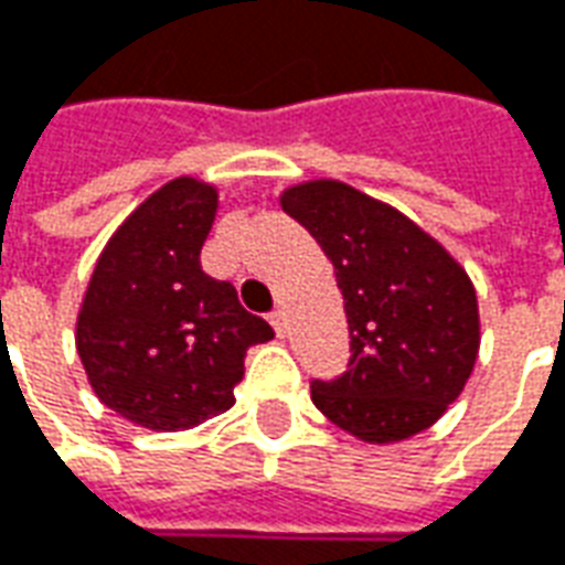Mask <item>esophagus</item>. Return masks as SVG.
I'll return each mask as SVG.
<instances>
[{
    "mask_svg": "<svg viewBox=\"0 0 565 565\" xmlns=\"http://www.w3.org/2000/svg\"><path fill=\"white\" fill-rule=\"evenodd\" d=\"M267 318H270V324H274V330H277V337H286V330H288L286 312H282V309H274Z\"/></svg>",
    "mask_w": 565,
    "mask_h": 565,
    "instance_id": "34e87169",
    "label": "esophagus"
}]
</instances>
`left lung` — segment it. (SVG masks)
<instances>
[{
  "instance_id": "8db88e82",
  "label": "left lung",
  "mask_w": 565,
  "mask_h": 565,
  "mask_svg": "<svg viewBox=\"0 0 565 565\" xmlns=\"http://www.w3.org/2000/svg\"><path fill=\"white\" fill-rule=\"evenodd\" d=\"M279 205L321 244L345 300L348 372L309 387L316 408L363 444L435 426L479 354L468 270L402 211L337 178L286 186Z\"/></svg>"
}]
</instances>
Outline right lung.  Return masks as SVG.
Returning a JSON list of instances; mask_svg holds the SVG:
<instances>
[{
  "instance_id": "right-lung-1",
  "label": "right lung",
  "mask_w": 565,
  "mask_h": 565,
  "mask_svg": "<svg viewBox=\"0 0 565 565\" xmlns=\"http://www.w3.org/2000/svg\"><path fill=\"white\" fill-rule=\"evenodd\" d=\"M217 186L172 178L137 205L95 262L76 354L95 396L151 431H184L235 405L247 348L274 339L232 282L202 270Z\"/></svg>"
}]
</instances>
